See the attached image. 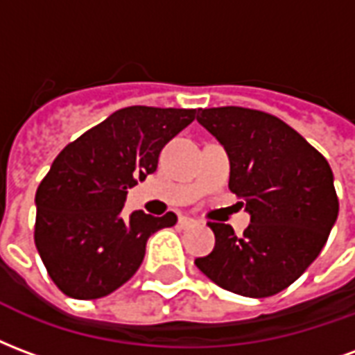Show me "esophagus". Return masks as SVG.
Listing matches in <instances>:
<instances>
[{
  "instance_id": "1",
  "label": "esophagus",
  "mask_w": 355,
  "mask_h": 355,
  "mask_svg": "<svg viewBox=\"0 0 355 355\" xmlns=\"http://www.w3.org/2000/svg\"><path fill=\"white\" fill-rule=\"evenodd\" d=\"M196 223H198V220H193L190 216H178V226H180V228H190V226H193Z\"/></svg>"
}]
</instances>
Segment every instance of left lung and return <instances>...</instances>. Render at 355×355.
<instances>
[{
  "label": "left lung",
  "instance_id": "8db88e82",
  "mask_svg": "<svg viewBox=\"0 0 355 355\" xmlns=\"http://www.w3.org/2000/svg\"><path fill=\"white\" fill-rule=\"evenodd\" d=\"M198 121L230 159V190L247 201L251 224L209 223L215 249L196 259L211 282L243 297H272L304 274L338 216L327 159L282 119L259 110H198Z\"/></svg>",
  "mask_w": 355,
  "mask_h": 355
}]
</instances>
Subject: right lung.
Returning a JSON list of instances; mask_svg holds the SVG:
<instances>
[{
    "mask_svg": "<svg viewBox=\"0 0 355 355\" xmlns=\"http://www.w3.org/2000/svg\"><path fill=\"white\" fill-rule=\"evenodd\" d=\"M196 119V110L129 106L57 155L35 192V247L68 297H106L139 270L152 234L177 215L123 216L127 190L157 169L162 148Z\"/></svg>",
    "mask_w": 355,
    "mask_h": 355,
    "instance_id": "right-lung-1",
    "label": "right lung"
}]
</instances>
